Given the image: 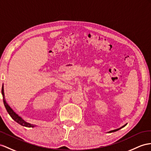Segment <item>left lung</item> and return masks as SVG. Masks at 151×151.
<instances>
[{
    "label": "left lung",
    "instance_id": "obj_1",
    "mask_svg": "<svg viewBox=\"0 0 151 151\" xmlns=\"http://www.w3.org/2000/svg\"><path fill=\"white\" fill-rule=\"evenodd\" d=\"M126 124H125V125H124L123 126H122L121 127H120V128H119V129H115V130H112V131H109V133H112V132H115V131H117L119 130L120 129H121V128H122V127H124L125 126H126Z\"/></svg>",
    "mask_w": 151,
    "mask_h": 151
}]
</instances>
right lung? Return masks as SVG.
Here are the masks:
<instances>
[{"instance_id": "add662e5", "label": "right lung", "mask_w": 151, "mask_h": 151, "mask_svg": "<svg viewBox=\"0 0 151 151\" xmlns=\"http://www.w3.org/2000/svg\"><path fill=\"white\" fill-rule=\"evenodd\" d=\"M2 94L3 96V101H4V106L6 107V109L7 110V112H8L9 115L11 117H12V119L14 120V121H15L17 122H18L19 124H20L23 126H25V127H34V126H35L33 124H31L28 123L26 121H25L21 117H20V116H19L17 114L15 113L14 110L11 109L8 104L7 103L6 99H5V97H4V86H3L2 87Z\"/></svg>"}]
</instances>
